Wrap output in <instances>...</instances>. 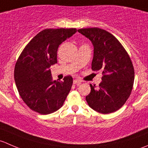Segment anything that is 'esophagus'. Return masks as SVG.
<instances>
[{
    "label": "esophagus",
    "mask_w": 148,
    "mask_h": 148,
    "mask_svg": "<svg viewBox=\"0 0 148 148\" xmlns=\"http://www.w3.org/2000/svg\"><path fill=\"white\" fill-rule=\"evenodd\" d=\"M82 81L79 79H74V82H73V83H74V84L77 85V86H78V85H79L80 84H81Z\"/></svg>",
    "instance_id": "obj_1"
}]
</instances>
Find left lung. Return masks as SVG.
Listing matches in <instances>:
<instances>
[{
  "label": "left lung",
  "mask_w": 148,
  "mask_h": 148,
  "mask_svg": "<svg viewBox=\"0 0 148 148\" xmlns=\"http://www.w3.org/2000/svg\"><path fill=\"white\" fill-rule=\"evenodd\" d=\"M78 31L94 46L92 69L101 70L103 74L98 89L90 84L86 102L102 114L116 112L126 102L133 87L135 70L130 57L120 41L105 30L88 28Z\"/></svg>",
  "instance_id": "8db88e82"
}]
</instances>
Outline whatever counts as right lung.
I'll return each instance as SVG.
<instances>
[{
    "label": "right lung",
    "mask_w": 148,
    "mask_h": 148,
    "mask_svg": "<svg viewBox=\"0 0 148 148\" xmlns=\"http://www.w3.org/2000/svg\"><path fill=\"white\" fill-rule=\"evenodd\" d=\"M77 32L76 28H46L30 41L19 56L14 79L23 101L33 111L48 114L64 104L73 79L52 81L50 66L57 63L59 45Z\"/></svg>",
    "instance_id": "add662e5"
}]
</instances>
